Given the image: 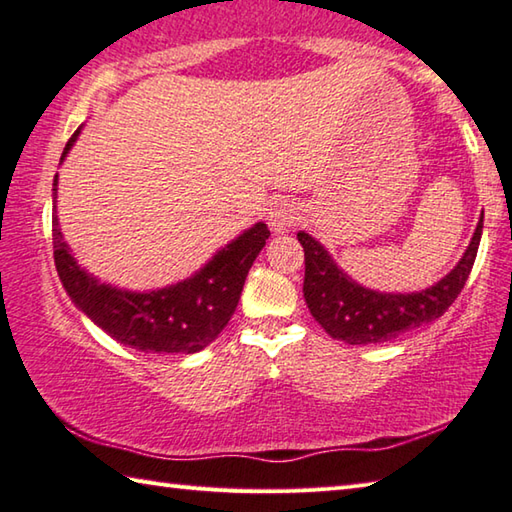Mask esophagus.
<instances>
[{
  "label": "esophagus",
  "instance_id": "esophagus-1",
  "mask_svg": "<svg viewBox=\"0 0 512 512\" xmlns=\"http://www.w3.org/2000/svg\"><path fill=\"white\" fill-rule=\"evenodd\" d=\"M300 221V214H298V207L293 203H275L271 207V212L266 216V223L268 228H271L275 235H280V232H287L291 225H296Z\"/></svg>",
  "mask_w": 512,
  "mask_h": 512
}]
</instances>
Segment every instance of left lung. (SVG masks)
<instances>
[{
  "label": "left lung",
  "instance_id": "obj_1",
  "mask_svg": "<svg viewBox=\"0 0 512 512\" xmlns=\"http://www.w3.org/2000/svg\"><path fill=\"white\" fill-rule=\"evenodd\" d=\"M481 232L483 212L461 262L433 287L413 293H386L361 287L334 262L320 241L300 230L298 241L305 248L302 293L311 316L332 339L350 345L393 341L404 332L427 325L443 316L465 287L479 250Z\"/></svg>",
  "mask_w": 512,
  "mask_h": 512
}]
</instances>
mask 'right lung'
<instances>
[{
	"instance_id": "right-lung-1",
	"label": "right lung",
	"mask_w": 512,
	"mask_h": 512,
	"mask_svg": "<svg viewBox=\"0 0 512 512\" xmlns=\"http://www.w3.org/2000/svg\"><path fill=\"white\" fill-rule=\"evenodd\" d=\"M76 131L60 162L72 151ZM58 173L54 178V262L67 296L79 311L112 339L140 352L194 354L223 332L239 305L250 266L266 246V223H255L237 239L216 250L205 266L187 280L153 291H128L101 282L72 255L56 214Z\"/></svg>"
}]
</instances>
